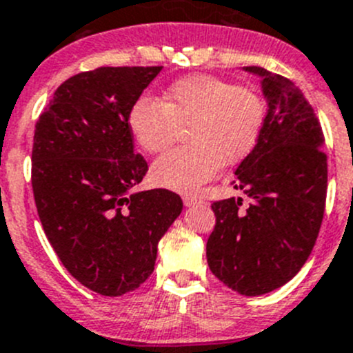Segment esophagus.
Masks as SVG:
<instances>
[{"mask_svg":"<svg viewBox=\"0 0 353 353\" xmlns=\"http://www.w3.org/2000/svg\"><path fill=\"white\" fill-rule=\"evenodd\" d=\"M203 203V199L197 196H183V204L185 206H196V204Z\"/></svg>","mask_w":353,"mask_h":353,"instance_id":"obj_1","label":"esophagus"}]
</instances>
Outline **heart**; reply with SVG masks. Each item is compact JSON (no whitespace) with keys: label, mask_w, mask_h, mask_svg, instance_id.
Returning <instances> with one entry per match:
<instances>
[{"label":"heart","mask_w":353,"mask_h":353,"mask_svg":"<svg viewBox=\"0 0 353 353\" xmlns=\"http://www.w3.org/2000/svg\"><path fill=\"white\" fill-rule=\"evenodd\" d=\"M265 107L254 90L197 74L173 83L161 102L137 100L128 116L137 142L147 152H164L185 126L187 145L152 164L157 185L190 192L221 164L243 161L256 145Z\"/></svg>","instance_id":"b5f03b06"}]
</instances>
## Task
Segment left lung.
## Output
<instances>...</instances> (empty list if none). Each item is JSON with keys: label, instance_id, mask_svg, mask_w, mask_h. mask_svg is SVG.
I'll return each instance as SVG.
<instances>
[{"label": "left lung", "instance_id": "1", "mask_svg": "<svg viewBox=\"0 0 353 353\" xmlns=\"http://www.w3.org/2000/svg\"><path fill=\"white\" fill-rule=\"evenodd\" d=\"M267 116L256 145L236 170L234 189L248 197L214 201L216 223L206 244L210 270L244 296L284 286L310 256L327 192L324 135L301 90L263 67Z\"/></svg>", "mask_w": 353, "mask_h": 353}]
</instances>
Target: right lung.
I'll return each instance as SVG.
<instances>
[{
	"label": "right lung",
	"mask_w": 353,
	"mask_h": 353,
	"mask_svg": "<svg viewBox=\"0 0 353 353\" xmlns=\"http://www.w3.org/2000/svg\"><path fill=\"white\" fill-rule=\"evenodd\" d=\"M163 67H99L63 81L36 123L31 182L43 230L63 267L103 296L137 290L182 213L179 194L132 192L147 161L128 116Z\"/></svg>",
	"instance_id": "right-lung-1"
}]
</instances>
